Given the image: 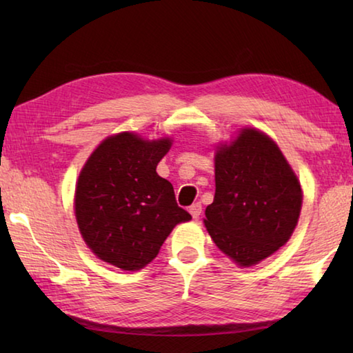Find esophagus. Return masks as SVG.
<instances>
[{"mask_svg":"<svg viewBox=\"0 0 353 353\" xmlns=\"http://www.w3.org/2000/svg\"><path fill=\"white\" fill-rule=\"evenodd\" d=\"M190 213H191V216H193V218H199L201 213H202L201 202H196V204L190 205Z\"/></svg>","mask_w":353,"mask_h":353,"instance_id":"1","label":"esophagus"}]
</instances>
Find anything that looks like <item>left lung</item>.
Here are the masks:
<instances>
[{
  "label": "left lung",
  "instance_id": "8db88e82",
  "mask_svg": "<svg viewBox=\"0 0 353 353\" xmlns=\"http://www.w3.org/2000/svg\"><path fill=\"white\" fill-rule=\"evenodd\" d=\"M214 182L204 223L238 265L252 266L290 240L301 213V183L270 137L244 129L230 146H221Z\"/></svg>",
  "mask_w": 353,
  "mask_h": 353
}]
</instances>
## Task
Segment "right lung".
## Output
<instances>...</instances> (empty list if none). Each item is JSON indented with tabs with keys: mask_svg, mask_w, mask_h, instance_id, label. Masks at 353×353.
Here are the masks:
<instances>
[{
	"mask_svg": "<svg viewBox=\"0 0 353 353\" xmlns=\"http://www.w3.org/2000/svg\"><path fill=\"white\" fill-rule=\"evenodd\" d=\"M171 140L145 141L123 132L109 137L83 166L76 187V219L98 259L137 271L159 254L174 225L191 214L155 168Z\"/></svg>",
	"mask_w": 353,
	"mask_h": 353,
	"instance_id": "right-lung-1",
	"label": "right lung"
}]
</instances>
